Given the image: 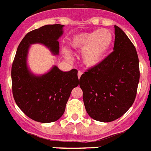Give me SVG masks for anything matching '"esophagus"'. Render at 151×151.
I'll return each mask as SVG.
<instances>
[{
	"label": "esophagus",
	"mask_w": 151,
	"mask_h": 151,
	"mask_svg": "<svg viewBox=\"0 0 151 151\" xmlns=\"http://www.w3.org/2000/svg\"><path fill=\"white\" fill-rule=\"evenodd\" d=\"M82 72L80 71V70H79V71L78 72V78H79L80 77H81V76H82Z\"/></svg>",
	"instance_id": "1"
}]
</instances>
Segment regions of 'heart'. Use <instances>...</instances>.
Wrapping results in <instances>:
<instances>
[{
    "instance_id": "b5f03b06",
    "label": "heart",
    "mask_w": 151,
    "mask_h": 151,
    "mask_svg": "<svg viewBox=\"0 0 151 151\" xmlns=\"http://www.w3.org/2000/svg\"><path fill=\"white\" fill-rule=\"evenodd\" d=\"M113 41L111 32L106 29H101L91 32H82L75 35L69 40V48L82 50L81 59L88 67H94L104 60L110 50ZM67 57L70 54L64 50Z\"/></svg>"
}]
</instances>
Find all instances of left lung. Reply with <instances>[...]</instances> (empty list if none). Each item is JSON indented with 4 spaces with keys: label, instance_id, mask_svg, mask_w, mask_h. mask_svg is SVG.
<instances>
[{
    "label": "left lung",
    "instance_id": "left-lung-1",
    "mask_svg": "<svg viewBox=\"0 0 151 151\" xmlns=\"http://www.w3.org/2000/svg\"><path fill=\"white\" fill-rule=\"evenodd\" d=\"M114 28L113 51L79 79L88 114L103 122L116 120L129 110L135 99L140 78L134 45L120 28Z\"/></svg>",
    "mask_w": 151,
    "mask_h": 151
}]
</instances>
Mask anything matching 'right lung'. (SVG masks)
I'll use <instances>...</instances> for the list:
<instances>
[{
    "instance_id": "1",
    "label": "right lung",
    "mask_w": 151,
    "mask_h": 151,
    "mask_svg": "<svg viewBox=\"0 0 151 151\" xmlns=\"http://www.w3.org/2000/svg\"><path fill=\"white\" fill-rule=\"evenodd\" d=\"M63 26L47 25L27 33L19 45L12 65V89L16 104L36 122L58 120L64 113L72 90L78 85L77 69L63 72L54 66L47 73L37 76L28 67V54L33 44H41L53 54H59L58 39L63 33Z\"/></svg>"
}]
</instances>
